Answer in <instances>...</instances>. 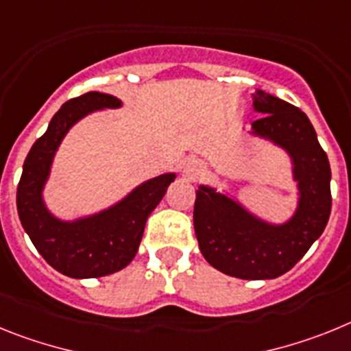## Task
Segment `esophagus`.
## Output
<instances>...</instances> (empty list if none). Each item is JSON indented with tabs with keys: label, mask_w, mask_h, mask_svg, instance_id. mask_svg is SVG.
<instances>
[{
	"label": "esophagus",
	"mask_w": 351,
	"mask_h": 351,
	"mask_svg": "<svg viewBox=\"0 0 351 351\" xmlns=\"http://www.w3.org/2000/svg\"><path fill=\"white\" fill-rule=\"evenodd\" d=\"M203 173H205V167H203L201 162H197V160H189V162L185 164V176H187V178L197 180Z\"/></svg>",
	"instance_id": "esophagus-1"
}]
</instances>
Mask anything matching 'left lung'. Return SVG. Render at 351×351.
Returning <instances> with one entry per match:
<instances>
[{"label":"left lung","mask_w":351,"mask_h":351,"mask_svg":"<svg viewBox=\"0 0 351 351\" xmlns=\"http://www.w3.org/2000/svg\"><path fill=\"white\" fill-rule=\"evenodd\" d=\"M252 134L282 146L293 160L300 199L286 224L274 226L224 194L201 185L194 203V231L201 254L213 268L239 279H274L295 267L328 222L330 164L306 112L258 90Z\"/></svg>","instance_id":"1"}]
</instances>
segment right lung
I'll return each instance as SVG.
<instances>
[{
  "label": "right lung",
  "instance_id": "1",
  "mask_svg": "<svg viewBox=\"0 0 351 351\" xmlns=\"http://www.w3.org/2000/svg\"><path fill=\"white\" fill-rule=\"evenodd\" d=\"M117 97L90 91L70 99L49 123L24 160L17 185V212L36 251L54 270L75 279L102 277L125 268L138 252L146 219L175 180L173 173L148 180L109 210L63 222L53 217L42 201L58 146L75 121L102 108H120Z\"/></svg>",
  "mask_w": 351,
  "mask_h": 351
}]
</instances>
